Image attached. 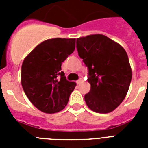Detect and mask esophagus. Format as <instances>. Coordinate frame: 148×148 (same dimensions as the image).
<instances>
[{"label":"esophagus","mask_w":148,"mask_h":148,"mask_svg":"<svg viewBox=\"0 0 148 148\" xmlns=\"http://www.w3.org/2000/svg\"><path fill=\"white\" fill-rule=\"evenodd\" d=\"M81 83H83V79H79L78 81H77V84H81Z\"/></svg>","instance_id":"1"}]
</instances>
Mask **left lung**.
Returning a JSON list of instances; mask_svg holds the SVG:
<instances>
[{
	"mask_svg": "<svg viewBox=\"0 0 148 148\" xmlns=\"http://www.w3.org/2000/svg\"><path fill=\"white\" fill-rule=\"evenodd\" d=\"M77 47L88 67L90 90L84 96L87 105L95 112H111L125 98L132 78L127 52L100 34L77 38Z\"/></svg>",
	"mask_w": 148,
	"mask_h": 148,
	"instance_id": "obj_1",
	"label": "left lung"
}]
</instances>
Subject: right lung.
Returning a JSON list of instances; mask_svg holds the SVG:
<instances>
[{
  "label": "right lung",
  "mask_w": 148,
  "mask_h": 148,
  "mask_svg": "<svg viewBox=\"0 0 148 148\" xmlns=\"http://www.w3.org/2000/svg\"><path fill=\"white\" fill-rule=\"evenodd\" d=\"M75 38L48 39L24 58L21 85L29 101L38 110L53 114L63 110L76 86L61 71V63L74 52Z\"/></svg>",
  "instance_id": "add662e5"
}]
</instances>
